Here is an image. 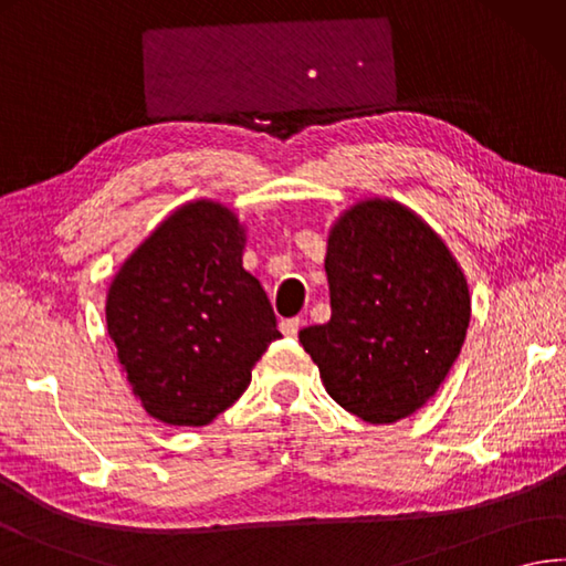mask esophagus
<instances>
[{
    "mask_svg": "<svg viewBox=\"0 0 566 566\" xmlns=\"http://www.w3.org/2000/svg\"><path fill=\"white\" fill-rule=\"evenodd\" d=\"M301 325H303L301 317L283 319V323H281V333H283L285 337H297V329H301Z\"/></svg>",
    "mask_w": 566,
    "mask_h": 566,
    "instance_id": "obj_1",
    "label": "esophagus"
}]
</instances>
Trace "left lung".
<instances>
[{
	"label": "left lung",
	"mask_w": 566,
	"mask_h": 566,
	"mask_svg": "<svg viewBox=\"0 0 566 566\" xmlns=\"http://www.w3.org/2000/svg\"><path fill=\"white\" fill-rule=\"evenodd\" d=\"M333 315L301 329L325 389L367 423L407 419L449 375L471 323L461 265L419 214L365 199L329 229Z\"/></svg>",
	"instance_id": "1"
}]
</instances>
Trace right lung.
Wrapping results in <instances>:
<instances>
[{"mask_svg":"<svg viewBox=\"0 0 566 566\" xmlns=\"http://www.w3.org/2000/svg\"><path fill=\"white\" fill-rule=\"evenodd\" d=\"M247 229L211 199L175 209L127 255L105 323L133 394L153 419L207 426L251 384L281 333L269 295L243 269Z\"/></svg>","mask_w":566,"mask_h":566,"instance_id":"right-lung-1","label":"right lung"}]
</instances>
